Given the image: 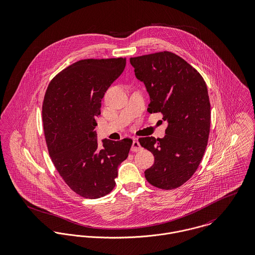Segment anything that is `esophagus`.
I'll use <instances>...</instances> for the list:
<instances>
[{"label": "esophagus", "instance_id": "1", "mask_svg": "<svg viewBox=\"0 0 255 255\" xmlns=\"http://www.w3.org/2000/svg\"><path fill=\"white\" fill-rule=\"evenodd\" d=\"M140 150H142V147L140 145V143L138 142V140L134 139L133 142H132V145H131V151H133V152H138V151H140Z\"/></svg>", "mask_w": 255, "mask_h": 255}]
</instances>
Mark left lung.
<instances>
[{"mask_svg": "<svg viewBox=\"0 0 255 255\" xmlns=\"http://www.w3.org/2000/svg\"><path fill=\"white\" fill-rule=\"evenodd\" d=\"M150 97L149 113H162L168 122L163 138L141 137L140 145L153 153L146 180L162 189L188 181L205 152L210 131V102L203 77L178 55L160 52L129 59Z\"/></svg>", "mask_w": 255, "mask_h": 255, "instance_id": "1", "label": "left lung"}]
</instances>
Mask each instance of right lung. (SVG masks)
<instances>
[{"mask_svg": "<svg viewBox=\"0 0 255 255\" xmlns=\"http://www.w3.org/2000/svg\"><path fill=\"white\" fill-rule=\"evenodd\" d=\"M125 68L123 58L78 61L53 78L44 97L43 127L52 161L85 198L102 197L114 188L118 168L132 145L130 138H104L99 145L94 130L102 98Z\"/></svg>", "mask_w": 255, "mask_h": 255, "instance_id": "1", "label": "right lung"}]
</instances>
